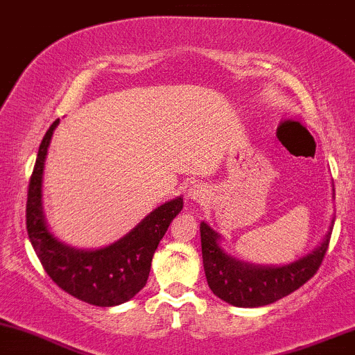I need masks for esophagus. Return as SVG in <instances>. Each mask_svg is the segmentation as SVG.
I'll return each instance as SVG.
<instances>
[{
  "mask_svg": "<svg viewBox=\"0 0 355 355\" xmlns=\"http://www.w3.org/2000/svg\"><path fill=\"white\" fill-rule=\"evenodd\" d=\"M205 189H202L200 185H193L190 189V191H189V197L190 198H193V200H197V202H200V200H203V198H205Z\"/></svg>",
  "mask_w": 355,
  "mask_h": 355,
  "instance_id": "esophagus-1",
  "label": "esophagus"
}]
</instances>
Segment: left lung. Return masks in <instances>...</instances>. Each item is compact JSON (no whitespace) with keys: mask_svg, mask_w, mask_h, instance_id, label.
Masks as SVG:
<instances>
[{"mask_svg":"<svg viewBox=\"0 0 355 355\" xmlns=\"http://www.w3.org/2000/svg\"><path fill=\"white\" fill-rule=\"evenodd\" d=\"M202 255L207 282L215 295L237 307H262L292 294L319 270L331 234L319 248L285 267H254L239 262L218 247V235L202 222Z\"/></svg>","mask_w":355,"mask_h":355,"instance_id":"left-lung-1","label":"left lung"}]
</instances>
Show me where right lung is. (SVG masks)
Wrapping results in <instances>:
<instances>
[{
	"label": "right lung",
	"mask_w": 355,
	"mask_h": 355,
	"mask_svg": "<svg viewBox=\"0 0 355 355\" xmlns=\"http://www.w3.org/2000/svg\"><path fill=\"white\" fill-rule=\"evenodd\" d=\"M58 123L60 120L53 121L43 137L28 185V237L44 272L64 292L98 307L123 304L145 287L155 250L170 222L180 214L183 202L182 198H175L164 203L128 235L100 250H75L58 242L46 229L42 209L44 157L53 130Z\"/></svg>",
	"instance_id": "1"
}]
</instances>
